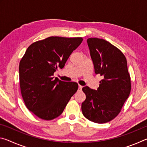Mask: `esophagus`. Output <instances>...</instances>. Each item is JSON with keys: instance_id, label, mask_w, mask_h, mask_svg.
<instances>
[{"instance_id": "obj_1", "label": "esophagus", "mask_w": 147, "mask_h": 147, "mask_svg": "<svg viewBox=\"0 0 147 147\" xmlns=\"http://www.w3.org/2000/svg\"><path fill=\"white\" fill-rule=\"evenodd\" d=\"M82 86L78 85V90H82Z\"/></svg>"}]
</instances>
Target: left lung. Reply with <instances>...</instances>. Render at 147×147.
Masks as SVG:
<instances>
[{
  "mask_svg": "<svg viewBox=\"0 0 147 147\" xmlns=\"http://www.w3.org/2000/svg\"><path fill=\"white\" fill-rule=\"evenodd\" d=\"M94 73L103 79L97 90L85 86L82 91L86 100L82 104L84 116L96 123L112 120L121 109L131 90L127 61L123 53L102 39H87Z\"/></svg>",
  "mask_w": 147,
  "mask_h": 147,
  "instance_id": "left-lung-1",
  "label": "left lung"
}]
</instances>
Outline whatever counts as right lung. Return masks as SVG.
<instances>
[{"label": "right lung", "instance_id": "add662e5", "mask_svg": "<svg viewBox=\"0 0 147 147\" xmlns=\"http://www.w3.org/2000/svg\"><path fill=\"white\" fill-rule=\"evenodd\" d=\"M83 41L82 38L49 37L28 47L19 63L21 94L26 108L38 117L52 120L60 115L78 88L76 82L53 76Z\"/></svg>", "mask_w": 147, "mask_h": 147}]
</instances>
